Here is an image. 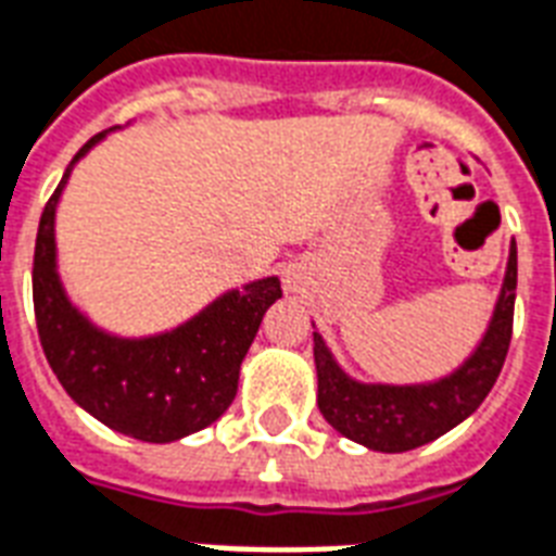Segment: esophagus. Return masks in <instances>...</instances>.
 Listing matches in <instances>:
<instances>
[{
    "label": "esophagus",
    "mask_w": 556,
    "mask_h": 556,
    "mask_svg": "<svg viewBox=\"0 0 556 556\" xmlns=\"http://www.w3.org/2000/svg\"><path fill=\"white\" fill-rule=\"evenodd\" d=\"M287 287H290V290H299V278H295V275H287Z\"/></svg>",
    "instance_id": "obj_1"
}]
</instances>
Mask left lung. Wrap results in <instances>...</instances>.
Wrapping results in <instances>:
<instances>
[{"label":"left lung","mask_w":556,"mask_h":556,"mask_svg":"<svg viewBox=\"0 0 556 556\" xmlns=\"http://www.w3.org/2000/svg\"><path fill=\"white\" fill-rule=\"evenodd\" d=\"M513 304H516V243L510 249L498 307L478 352L448 378L437 383H419V387L352 381L333 363L323 337L313 333L319 413L342 437L361 442L372 452H410L448 433L454 425H460L466 416L481 407L498 381L501 366L510 349Z\"/></svg>","instance_id":"left-lung-1"}]
</instances>
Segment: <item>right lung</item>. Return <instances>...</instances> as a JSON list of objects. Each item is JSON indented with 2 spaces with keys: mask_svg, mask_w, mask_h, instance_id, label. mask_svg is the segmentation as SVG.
Masks as SVG:
<instances>
[{
  "mask_svg": "<svg viewBox=\"0 0 556 556\" xmlns=\"http://www.w3.org/2000/svg\"><path fill=\"white\" fill-rule=\"evenodd\" d=\"M102 137H90L73 164ZM73 164L46 202L35 243L31 293L46 361L75 404L125 437L173 442L202 431L233 402L240 363L263 313L281 299V281L245 283L161 337H108L66 302L55 273V204Z\"/></svg>",
  "mask_w": 556,
  "mask_h": 556,
  "instance_id": "add662e5",
  "label": "right lung"
}]
</instances>
